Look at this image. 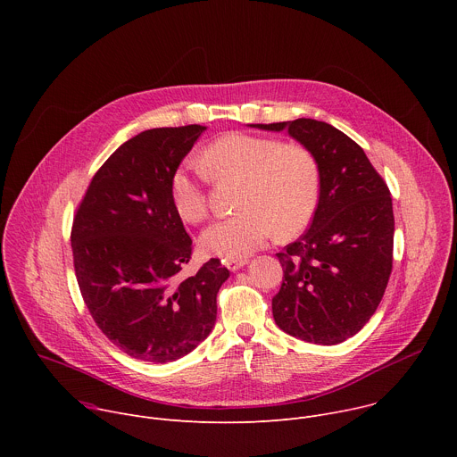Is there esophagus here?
Wrapping results in <instances>:
<instances>
[{
  "label": "esophagus",
  "instance_id": "1",
  "mask_svg": "<svg viewBox=\"0 0 457 457\" xmlns=\"http://www.w3.org/2000/svg\"><path fill=\"white\" fill-rule=\"evenodd\" d=\"M247 262H249L247 258H226V260H224V264H226V268H228L229 271H237V270L244 268Z\"/></svg>",
  "mask_w": 457,
  "mask_h": 457
}]
</instances>
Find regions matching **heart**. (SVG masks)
Listing matches in <instances>:
<instances>
[{
    "mask_svg": "<svg viewBox=\"0 0 457 457\" xmlns=\"http://www.w3.org/2000/svg\"><path fill=\"white\" fill-rule=\"evenodd\" d=\"M199 164L213 180H242L237 195L238 213L204 229L201 245L222 258H244L262 247L275 233L291 238L314 217L320 197V168L309 148L229 132L212 141ZM170 199L184 222L208 217V193L201 179L179 170L170 179Z\"/></svg>",
    "mask_w": 457,
    "mask_h": 457,
    "instance_id": "b5f03b06",
    "label": "heart"
}]
</instances>
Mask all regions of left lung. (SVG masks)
<instances>
[{
  "label": "left lung",
  "mask_w": 457,
  "mask_h": 457,
  "mask_svg": "<svg viewBox=\"0 0 457 457\" xmlns=\"http://www.w3.org/2000/svg\"><path fill=\"white\" fill-rule=\"evenodd\" d=\"M287 132L312 152L320 199L309 229L282 253L280 291L273 296L278 328L311 344L354 337L376 312L393 273L395 213L383 177L360 145L314 119L256 124Z\"/></svg>",
  "instance_id": "obj_1"
}]
</instances>
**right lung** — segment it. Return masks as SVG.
Returning <instances> with one entry per match:
<instances>
[{"mask_svg": "<svg viewBox=\"0 0 457 457\" xmlns=\"http://www.w3.org/2000/svg\"><path fill=\"white\" fill-rule=\"evenodd\" d=\"M204 129L154 128L126 141L96 171L74 215L81 296L101 333L143 361L179 360L208 338L229 277L219 258L180 277L193 245L170 179Z\"/></svg>", "mask_w": 457, "mask_h": 457, "instance_id": "add662e5", "label": "right lung"}]
</instances>
